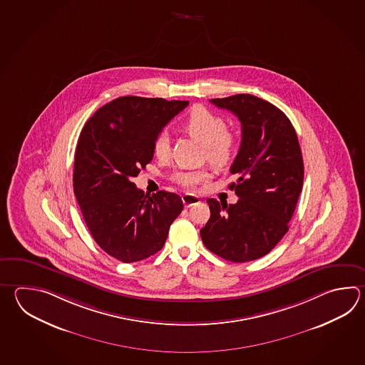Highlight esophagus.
Returning <instances> with one entry per match:
<instances>
[{
	"label": "esophagus",
	"mask_w": 365,
	"mask_h": 365,
	"mask_svg": "<svg viewBox=\"0 0 365 365\" xmlns=\"http://www.w3.org/2000/svg\"><path fill=\"white\" fill-rule=\"evenodd\" d=\"M182 201H183V204H185V207L190 208V207H192V205L199 204V202H200V197L196 196V195L185 194L182 196Z\"/></svg>",
	"instance_id": "34e87169"
}]
</instances>
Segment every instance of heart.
Masks as SVG:
<instances>
[{"label":"heart","mask_w":365,"mask_h":365,"mask_svg":"<svg viewBox=\"0 0 365 365\" xmlns=\"http://www.w3.org/2000/svg\"><path fill=\"white\" fill-rule=\"evenodd\" d=\"M180 128L205 147V155L210 164L218 168L230 164L235 155L237 143L235 138L227 131L225 119L216 113L210 112L204 106H194L182 120ZM153 155L160 161H165L170 156V139L166 133H161L155 139ZM209 178L210 173L207 169L177 171L171 177L173 182L187 190H194Z\"/></svg>","instance_id":"b5f03b06"}]
</instances>
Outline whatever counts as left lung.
<instances>
[{"label": "left lung", "mask_w": 365, "mask_h": 365, "mask_svg": "<svg viewBox=\"0 0 365 365\" xmlns=\"http://www.w3.org/2000/svg\"><path fill=\"white\" fill-rule=\"evenodd\" d=\"M234 113L242 142L230 173L237 204L208 199L210 218L200 230L202 243L225 260L247 262L270 252L289 231L302 192L304 165L290 119L268 101L240 93L213 98Z\"/></svg>", "instance_id": "8db88e82"}]
</instances>
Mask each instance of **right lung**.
I'll return each mask as SVG.
<instances>
[{"instance_id":"obj_1","label":"right lung","mask_w":365,"mask_h":365,"mask_svg":"<svg viewBox=\"0 0 365 365\" xmlns=\"http://www.w3.org/2000/svg\"><path fill=\"white\" fill-rule=\"evenodd\" d=\"M188 101L123 96L101 106L83 127L75 150L74 194L92 237L122 262L144 260L165 245L180 215V196L136 188L153 143Z\"/></svg>"}]
</instances>
